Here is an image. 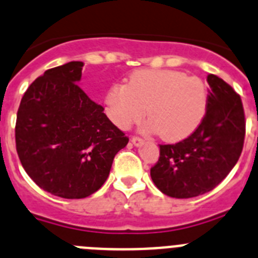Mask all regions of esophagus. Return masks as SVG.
Segmentation results:
<instances>
[{
  "label": "esophagus",
  "instance_id": "34e87169",
  "mask_svg": "<svg viewBox=\"0 0 258 258\" xmlns=\"http://www.w3.org/2000/svg\"><path fill=\"white\" fill-rule=\"evenodd\" d=\"M132 143H133L134 146H141L143 145V140L141 137H132Z\"/></svg>",
  "mask_w": 258,
  "mask_h": 258
}]
</instances>
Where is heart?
<instances>
[{
  "mask_svg": "<svg viewBox=\"0 0 258 258\" xmlns=\"http://www.w3.org/2000/svg\"><path fill=\"white\" fill-rule=\"evenodd\" d=\"M207 89L198 77L178 71L138 70L127 84H115L104 97L107 117L127 129L146 115L147 129L161 140L177 142L190 136L204 117Z\"/></svg>",
  "mask_w": 258,
  "mask_h": 258,
  "instance_id": "b5f03b06",
  "label": "heart"
}]
</instances>
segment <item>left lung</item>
Returning <instances> with one entry per match:
<instances>
[{"mask_svg": "<svg viewBox=\"0 0 258 258\" xmlns=\"http://www.w3.org/2000/svg\"><path fill=\"white\" fill-rule=\"evenodd\" d=\"M207 112L186 140L160 145L151 178L163 194L187 199L213 190L238 163L245 136L240 95L222 79L208 75Z\"/></svg>", "mask_w": 258, "mask_h": 258, "instance_id": "obj_1", "label": "left lung"}]
</instances>
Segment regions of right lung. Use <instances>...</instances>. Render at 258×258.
Wrapping results in <instances>:
<instances>
[{
	"label": "right lung",
	"instance_id": "obj_1",
	"mask_svg": "<svg viewBox=\"0 0 258 258\" xmlns=\"http://www.w3.org/2000/svg\"><path fill=\"white\" fill-rule=\"evenodd\" d=\"M83 61L45 71L29 85L15 125L17 152L38 187L83 199L102 187L129 138L77 84Z\"/></svg>",
	"mask_w": 258,
	"mask_h": 258
}]
</instances>
